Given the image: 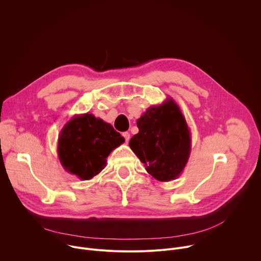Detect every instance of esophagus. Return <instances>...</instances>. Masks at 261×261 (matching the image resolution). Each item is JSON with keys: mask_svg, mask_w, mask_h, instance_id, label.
<instances>
[{"mask_svg": "<svg viewBox=\"0 0 261 261\" xmlns=\"http://www.w3.org/2000/svg\"><path fill=\"white\" fill-rule=\"evenodd\" d=\"M123 136L125 137V140H126V142L128 143V142H129V140H130V133H128V132H124V133H123Z\"/></svg>", "mask_w": 261, "mask_h": 261, "instance_id": "obj_1", "label": "esophagus"}]
</instances>
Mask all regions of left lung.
<instances>
[{
	"mask_svg": "<svg viewBox=\"0 0 261 261\" xmlns=\"http://www.w3.org/2000/svg\"><path fill=\"white\" fill-rule=\"evenodd\" d=\"M137 127L129 145L145 170L160 181L178 177L190 157L191 133L176 102L169 97L148 107Z\"/></svg>",
	"mask_w": 261,
	"mask_h": 261,
	"instance_id": "8db88e82",
	"label": "left lung"
}]
</instances>
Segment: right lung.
<instances>
[{
	"label": "right lung",
	"mask_w": 261,
	"mask_h": 261,
	"mask_svg": "<svg viewBox=\"0 0 261 261\" xmlns=\"http://www.w3.org/2000/svg\"><path fill=\"white\" fill-rule=\"evenodd\" d=\"M125 138L114 127L92 114L74 116L60 132L58 156L64 169L83 180L106 166V158Z\"/></svg>",
	"instance_id": "1"
}]
</instances>
